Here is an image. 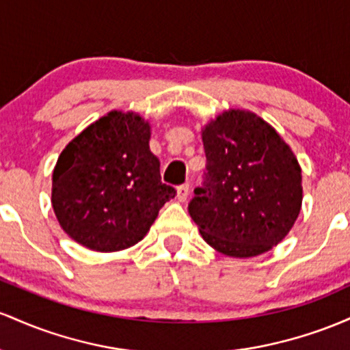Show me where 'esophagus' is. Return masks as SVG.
Listing matches in <instances>:
<instances>
[{
  "label": "esophagus",
  "mask_w": 350,
  "mask_h": 350,
  "mask_svg": "<svg viewBox=\"0 0 350 350\" xmlns=\"http://www.w3.org/2000/svg\"><path fill=\"white\" fill-rule=\"evenodd\" d=\"M188 195H190V185L188 183H183V185L176 188V198H178V202H187Z\"/></svg>",
  "instance_id": "esophagus-1"
}]
</instances>
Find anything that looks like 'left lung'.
<instances>
[{"instance_id": "1", "label": "left lung", "mask_w": 350, "mask_h": 350, "mask_svg": "<svg viewBox=\"0 0 350 350\" xmlns=\"http://www.w3.org/2000/svg\"><path fill=\"white\" fill-rule=\"evenodd\" d=\"M205 185L188 205L200 234L218 253L253 258L288 237L302 205L296 155L254 112L228 109L202 127Z\"/></svg>"}]
</instances>
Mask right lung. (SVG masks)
Returning <instances> with one entry per match:
<instances>
[{
	"label": "right lung",
	"mask_w": 350,
	"mask_h": 350,
	"mask_svg": "<svg viewBox=\"0 0 350 350\" xmlns=\"http://www.w3.org/2000/svg\"><path fill=\"white\" fill-rule=\"evenodd\" d=\"M150 133L140 113L111 111L66 145L53 172L51 203L69 238L99 253L144 239L175 196L162 183Z\"/></svg>",
	"instance_id": "1"
}]
</instances>
